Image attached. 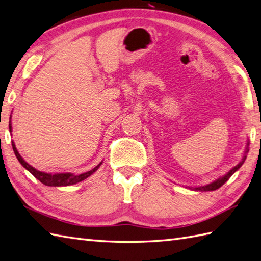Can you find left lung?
I'll use <instances>...</instances> for the list:
<instances>
[{
	"label": "left lung",
	"instance_id": "left-lung-1",
	"mask_svg": "<svg viewBox=\"0 0 261 261\" xmlns=\"http://www.w3.org/2000/svg\"><path fill=\"white\" fill-rule=\"evenodd\" d=\"M248 145H249V143H248ZM246 152H248V147H247V150ZM246 158L247 156L245 155L244 156V159H242V161L240 162V163L237 165V166H234L232 170H230L227 174L225 175H223L222 177H220V178H218V179H216V181L214 182H212V183H210V184H207V185H203V187H199V188H194L193 190H195V191H214V190H217V189H219L220 187H222V185L228 181V179L231 177V175L233 174V173L237 171V170H239L240 169V166L244 164V162H245V160H246Z\"/></svg>",
	"mask_w": 261,
	"mask_h": 261
}]
</instances>
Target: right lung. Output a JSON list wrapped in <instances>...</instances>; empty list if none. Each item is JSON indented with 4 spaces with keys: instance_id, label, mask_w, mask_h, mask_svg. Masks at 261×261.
Returning a JSON list of instances; mask_svg holds the SVG:
<instances>
[{
    "instance_id": "add662e5",
    "label": "right lung",
    "mask_w": 261,
    "mask_h": 261,
    "mask_svg": "<svg viewBox=\"0 0 261 261\" xmlns=\"http://www.w3.org/2000/svg\"><path fill=\"white\" fill-rule=\"evenodd\" d=\"M9 128L10 132H12V126H11V118H10V124H9ZM12 147L14 150V154L16 156V159L19 160L20 163L22 164V166L27 169L31 174L38 178L40 182L43 183L44 185H48V187H67V185H72L84 181L87 177H89L92 173L96 172L99 166L101 165V163L98 164L94 169L83 173V174H72V173H57V174H50V173H44V172H40L38 170L34 169L30 164H28L27 162L22 159V156L17 152V149L15 147L14 142H12Z\"/></svg>"
}]
</instances>
